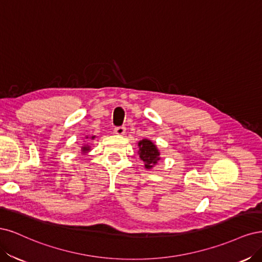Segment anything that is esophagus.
<instances>
[{
    "mask_svg": "<svg viewBox=\"0 0 262 262\" xmlns=\"http://www.w3.org/2000/svg\"><path fill=\"white\" fill-rule=\"evenodd\" d=\"M125 132H126V128L124 127V126H120V127L114 128V133L116 135H119V136H123V135H125Z\"/></svg>",
    "mask_w": 262,
    "mask_h": 262,
    "instance_id": "34e87169",
    "label": "esophagus"
}]
</instances>
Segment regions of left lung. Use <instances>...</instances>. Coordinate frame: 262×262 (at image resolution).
Wrapping results in <instances>:
<instances>
[{
    "mask_svg": "<svg viewBox=\"0 0 262 262\" xmlns=\"http://www.w3.org/2000/svg\"><path fill=\"white\" fill-rule=\"evenodd\" d=\"M138 155L141 161L145 164V168L151 170L160 161V150L156 143L145 138L138 142Z\"/></svg>",
    "mask_w": 262,
    "mask_h": 262,
    "instance_id": "1",
    "label": "left lung"
}]
</instances>
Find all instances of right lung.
Instances as JSON below:
<instances>
[{
  "mask_svg": "<svg viewBox=\"0 0 262 262\" xmlns=\"http://www.w3.org/2000/svg\"><path fill=\"white\" fill-rule=\"evenodd\" d=\"M97 138V136H86V140H83V143H82V146L80 147V152L82 154V155H87L89 151L91 150V147L89 146V142L88 141H90V140H95Z\"/></svg>",
  "mask_w": 262,
  "mask_h": 262,
  "instance_id": "1",
  "label": "right lung"
}]
</instances>
